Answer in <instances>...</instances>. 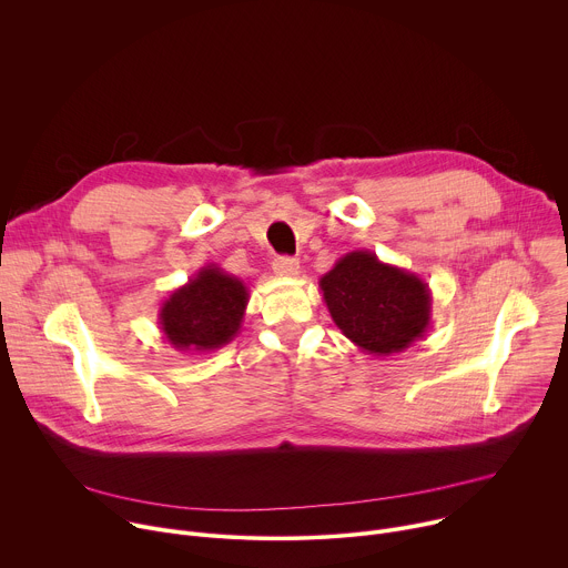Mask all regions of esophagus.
Listing matches in <instances>:
<instances>
[{"label": "esophagus", "mask_w": 568, "mask_h": 568, "mask_svg": "<svg viewBox=\"0 0 568 568\" xmlns=\"http://www.w3.org/2000/svg\"><path fill=\"white\" fill-rule=\"evenodd\" d=\"M274 272L276 276H283V278H294L298 276L301 272V265L296 258H290V256H281L274 261Z\"/></svg>", "instance_id": "34e87169"}]
</instances>
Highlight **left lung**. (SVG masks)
I'll use <instances>...</instances> for the list:
<instances>
[{
    "label": "left lung",
    "instance_id": "8db88e82",
    "mask_svg": "<svg viewBox=\"0 0 568 568\" xmlns=\"http://www.w3.org/2000/svg\"><path fill=\"white\" fill-rule=\"evenodd\" d=\"M335 326L366 355L388 357L423 339L432 326L429 285L357 250L318 281Z\"/></svg>",
    "mask_w": 568,
    "mask_h": 568
}]
</instances>
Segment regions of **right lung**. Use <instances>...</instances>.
Masks as SVG:
<instances>
[{
    "label": "right lung",
    "instance_id": "right-lung-1",
    "mask_svg": "<svg viewBox=\"0 0 568 568\" xmlns=\"http://www.w3.org/2000/svg\"><path fill=\"white\" fill-rule=\"evenodd\" d=\"M247 303L245 281L211 263L161 303L159 328L175 351L204 355L237 337Z\"/></svg>",
    "mask_w": 568,
    "mask_h": 568
}]
</instances>
